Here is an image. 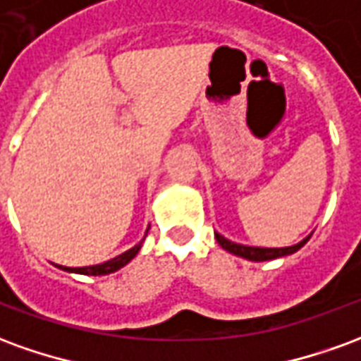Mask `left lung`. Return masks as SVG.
Instances as JSON below:
<instances>
[{
    "instance_id": "1",
    "label": "left lung",
    "mask_w": 361,
    "mask_h": 361,
    "mask_svg": "<svg viewBox=\"0 0 361 361\" xmlns=\"http://www.w3.org/2000/svg\"><path fill=\"white\" fill-rule=\"evenodd\" d=\"M214 238H216V242L224 247L230 253H234L238 257L243 259H250V261H271V259L276 257H284V255H290V253H295V251L302 247L303 243L310 240V235L302 240L300 243H295L292 247H250V245H242V243H234L226 240L224 235H220L219 232H214Z\"/></svg>"
}]
</instances>
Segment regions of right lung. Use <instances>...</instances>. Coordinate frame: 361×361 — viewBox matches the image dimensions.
Listing matches in <instances>:
<instances>
[{"instance_id":"add662e5","label":"right lung","mask_w":361,"mask_h":361,"mask_svg":"<svg viewBox=\"0 0 361 361\" xmlns=\"http://www.w3.org/2000/svg\"><path fill=\"white\" fill-rule=\"evenodd\" d=\"M149 232V230H147ZM139 250H141V243L139 245H135V247H131L129 251H126V253H121V255H118V257H114L111 261H106V263H102V265H92V267H77V269H71V267H61L58 265L59 269H63V271H69V272H79V274H90V276H100V274H110V272H116L118 269H121V267H126L131 259L139 253Z\"/></svg>"}]
</instances>
